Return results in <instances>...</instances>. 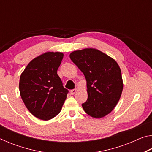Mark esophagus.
I'll return each instance as SVG.
<instances>
[{
    "label": "esophagus",
    "mask_w": 152,
    "mask_h": 152,
    "mask_svg": "<svg viewBox=\"0 0 152 152\" xmlns=\"http://www.w3.org/2000/svg\"><path fill=\"white\" fill-rule=\"evenodd\" d=\"M77 92V89H73V90H71L70 91V93H71V94H74L76 93V92Z\"/></svg>",
    "instance_id": "34e87169"
}]
</instances>
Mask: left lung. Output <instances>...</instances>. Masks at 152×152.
Instances as JSON below:
<instances>
[{
    "mask_svg": "<svg viewBox=\"0 0 152 152\" xmlns=\"http://www.w3.org/2000/svg\"><path fill=\"white\" fill-rule=\"evenodd\" d=\"M70 58L86 80L88 99L82 104L84 111L94 118L109 114L119 102L123 88L119 64L94 48L74 51Z\"/></svg>",
    "mask_w": 152,
    "mask_h": 152,
    "instance_id": "8db88e82",
    "label": "left lung"
}]
</instances>
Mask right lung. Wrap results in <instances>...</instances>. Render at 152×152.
Instances as JSON below:
<instances>
[{"instance_id":"obj_1","label":"right lung","mask_w":152,"mask_h":152,"mask_svg":"<svg viewBox=\"0 0 152 152\" xmlns=\"http://www.w3.org/2000/svg\"><path fill=\"white\" fill-rule=\"evenodd\" d=\"M62 52L47 51L35 58L20 74L19 91L27 109L38 119L48 121L61 111L68 91L57 71Z\"/></svg>"}]
</instances>
